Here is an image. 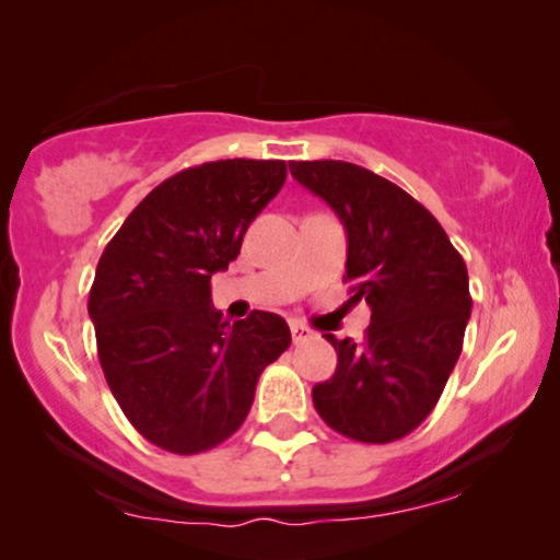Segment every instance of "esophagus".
<instances>
[{
    "mask_svg": "<svg viewBox=\"0 0 560 560\" xmlns=\"http://www.w3.org/2000/svg\"><path fill=\"white\" fill-rule=\"evenodd\" d=\"M289 329H291V340H294L296 345L304 342V340H310V337H312V329L304 327L302 322H291Z\"/></svg>",
    "mask_w": 560,
    "mask_h": 560,
    "instance_id": "1",
    "label": "esophagus"
}]
</instances>
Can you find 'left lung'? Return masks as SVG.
Wrapping results in <instances>:
<instances>
[{
    "instance_id": "obj_1",
    "label": "left lung",
    "mask_w": 560,
    "mask_h": 560,
    "mask_svg": "<svg viewBox=\"0 0 560 560\" xmlns=\"http://www.w3.org/2000/svg\"><path fill=\"white\" fill-rule=\"evenodd\" d=\"M348 233L345 281L370 306L365 342L337 340V370L312 388L322 421L365 444L411 434L462 355L471 296L467 266L439 220L406 190L350 162H291Z\"/></svg>"
}]
</instances>
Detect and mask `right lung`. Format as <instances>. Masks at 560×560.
I'll return each mask as SVG.
<instances>
[{
	"label": "right lung",
	"mask_w": 560,
	"mask_h": 560,
	"mask_svg": "<svg viewBox=\"0 0 560 560\" xmlns=\"http://www.w3.org/2000/svg\"><path fill=\"white\" fill-rule=\"evenodd\" d=\"M287 179L281 160H220L177 172L141 200L101 256L89 296L98 360L131 427L172 454L233 436L258 375L291 345L279 314L220 319L212 273Z\"/></svg>",
	"instance_id": "obj_1"
}]
</instances>
